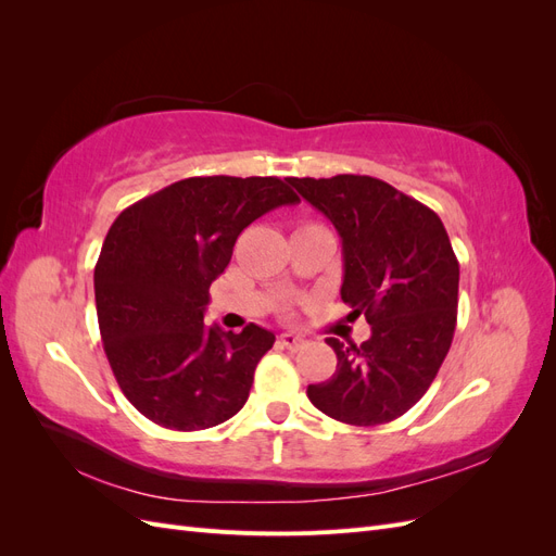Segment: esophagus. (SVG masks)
Wrapping results in <instances>:
<instances>
[{
	"label": "esophagus",
	"mask_w": 556,
	"mask_h": 556,
	"mask_svg": "<svg viewBox=\"0 0 556 556\" xmlns=\"http://www.w3.org/2000/svg\"><path fill=\"white\" fill-rule=\"evenodd\" d=\"M280 345L282 348H288V350H299V348H304V339H301V336H296V333H280Z\"/></svg>",
	"instance_id": "esophagus-1"
}]
</instances>
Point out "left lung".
I'll list each match as a JSON object with an SVG mask.
<instances>
[{"instance_id": "obj_1", "label": "left lung", "mask_w": 556, "mask_h": 556, "mask_svg": "<svg viewBox=\"0 0 556 556\" xmlns=\"http://www.w3.org/2000/svg\"><path fill=\"white\" fill-rule=\"evenodd\" d=\"M343 243L341 299L371 339L336 352V374L308 384L317 410L355 427L392 422L425 396L457 325L459 262L447 231L417 199L371 176L288 178Z\"/></svg>"}]
</instances>
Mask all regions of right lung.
Here are the masks:
<instances>
[{
    "instance_id": "right-lung-1",
    "label": "right lung",
    "mask_w": 556,
    "mask_h": 556,
    "mask_svg": "<svg viewBox=\"0 0 556 556\" xmlns=\"http://www.w3.org/2000/svg\"><path fill=\"white\" fill-rule=\"evenodd\" d=\"M296 201L274 176H194L115 217L94 266L99 331L123 394L155 425L199 431L245 406L276 336L206 327L208 288L250 223Z\"/></svg>"
}]
</instances>
